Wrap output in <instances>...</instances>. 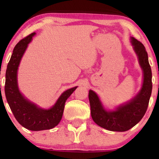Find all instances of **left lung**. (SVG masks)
Here are the masks:
<instances>
[{
    "label": "left lung",
    "instance_id": "left-lung-1",
    "mask_svg": "<svg viewBox=\"0 0 159 159\" xmlns=\"http://www.w3.org/2000/svg\"><path fill=\"white\" fill-rule=\"evenodd\" d=\"M131 43L143 71V84L138 94L114 110L107 111L98 95L93 90L89 91L93 120L100 127L112 132H125L139 123L147 111L152 93V71L145 47L134 37H131Z\"/></svg>",
    "mask_w": 159,
    "mask_h": 159
}]
</instances>
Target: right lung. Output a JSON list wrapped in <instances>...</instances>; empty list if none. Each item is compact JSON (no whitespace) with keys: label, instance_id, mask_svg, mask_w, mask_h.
Listing matches in <instances>:
<instances>
[{"label":"right lung","instance_id":"right-lung-1","mask_svg":"<svg viewBox=\"0 0 159 159\" xmlns=\"http://www.w3.org/2000/svg\"><path fill=\"white\" fill-rule=\"evenodd\" d=\"M36 33L21 39L16 45L7 65L5 82V95L14 116L23 127L31 131L51 129L58 125L62 119L66 101L78 87L64 91L52 107L42 108L27 99L18 86V69L28 44Z\"/></svg>","mask_w":159,"mask_h":159}]
</instances>
